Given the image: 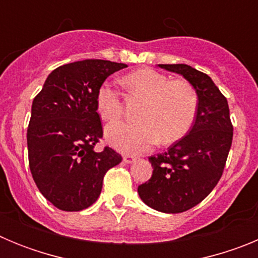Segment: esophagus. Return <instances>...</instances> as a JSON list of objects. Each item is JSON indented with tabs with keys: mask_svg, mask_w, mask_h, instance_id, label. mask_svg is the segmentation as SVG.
<instances>
[{
	"mask_svg": "<svg viewBox=\"0 0 258 258\" xmlns=\"http://www.w3.org/2000/svg\"><path fill=\"white\" fill-rule=\"evenodd\" d=\"M122 160H124V163L131 164V163H133V161H136V157H134L133 155L126 154V155H124V156H122Z\"/></svg>",
	"mask_w": 258,
	"mask_h": 258,
	"instance_id": "34e87169",
	"label": "esophagus"
}]
</instances>
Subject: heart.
<instances>
[{"instance_id":"obj_1","label":"heart","mask_w":258,"mask_h":258,"mask_svg":"<svg viewBox=\"0 0 258 258\" xmlns=\"http://www.w3.org/2000/svg\"><path fill=\"white\" fill-rule=\"evenodd\" d=\"M122 84L133 94L145 99L137 124L116 122L106 127V140L122 152H143L160 140L175 142L190 132L198 115L197 90L184 80L169 77L152 68H141L122 77ZM95 108L102 120L113 122L121 117L120 94L109 83L97 90Z\"/></svg>"}]
</instances>
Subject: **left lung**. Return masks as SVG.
I'll return each instance as SVG.
<instances>
[{"instance_id": "8db88e82", "label": "left lung", "mask_w": 258, "mask_h": 258, "mask_svg": "<svg viewBox=\"0 0 258 258\" xmlns=\"http://www.w3.org/2000/svg\"><path fill=\"white\" fill-rule=\"evenodd\" d=\"M194 86L199 98L192 127L165 152L150 156L152 175L138 186L145 204L163 213L188 211L208 197L222 175L232 142L227 99L208 75L187 64H159Z\"/></svg>"}]
</instances>
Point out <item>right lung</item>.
Returning a JSON list of instances; mask_svg holds the SVG:
<instances>
[{
	"instance_id": "add662e5",
	"label": "right lung",
	"mask_w": 258,
	"mask_h": 258,
	"mask_svg": "<svg viewBox=\"0 0 258 258\" xmlns=\"http://www.w3.org/2000/svg\"><path fill=\"white\" fill-rule=\"evenodd\" d=\"M124 63L85 59L55 68L32 103L27 131L28 160L40 192L52 206L79 212L97 202L107 170L121 163L103 137L95 108L98 88Z\"/></svg>"
}]
</instances>
